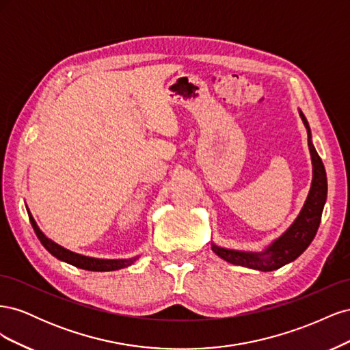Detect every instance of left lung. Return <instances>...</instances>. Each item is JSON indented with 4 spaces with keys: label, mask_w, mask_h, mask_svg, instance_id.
Here are the masks:
<instances>
[{
    "label": "left lung",
    "mask_w": 350,
    "mask_h": 350,
    "mask_svg": "<svg viewBox=\"0 0 350 350\" xmlns=\"http://www.w3.org/2000/svg\"><path fill=\"white\" fill-rule=\"evenodd\" d=\"M304 125L308 133V147L312 161V183L308 197L298 217L295 219L289 229L274 239L270 245L261 252H245L221 248L211 243V250L230 264L248 267L260 271H273L278 270L284 264H288L298 258L301 254L310 247L317 230H319L323 208L327 200V175L323 165L321 157L317 153L315 147L311 142V130L305 115L299 111Z\"/></svg>",
    "instance_id": "obj_1"
}]
</instances>
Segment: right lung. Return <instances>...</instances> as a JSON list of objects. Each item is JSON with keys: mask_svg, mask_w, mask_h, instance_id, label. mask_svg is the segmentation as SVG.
I'll return each mask as SVG.
<instances>
[{"mask_svg": "<svg viewBox=\"0 0 350 350\" xmlns=\"http://www.w3.org/2000/svg\"><path fill=\"white\" fill-rule=\"evenodd\" d=\"M27 213H29V219H30V224L33 226V230L36 237L39 238L40 243L44 245L52 256L57 257L61 261H66L74 267H79L83 270H89V271H113V270H120L124 267H129L131 264L139 258L133 257V258H122V260H103V258H93V257H86V256H81V254L77 252H72L64 247L58 245L54 241H51L48 237H45L44 232L39 229V226L36 225V221L31 216V213L27 208Z\"/></svg>", "mask_w": 350, "mask_h": 350, "instance_id": "add662e5", "label": "right lung"}]
</instances>
